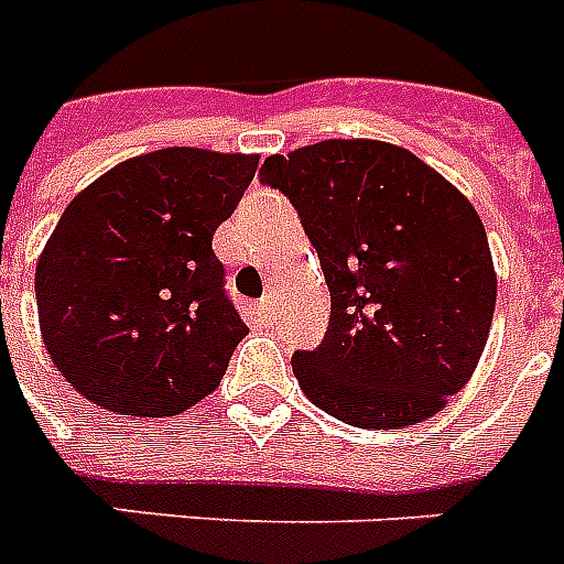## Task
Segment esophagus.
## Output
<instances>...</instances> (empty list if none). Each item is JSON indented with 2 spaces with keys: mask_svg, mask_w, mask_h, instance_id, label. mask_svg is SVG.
I'll return each instance as SVG.
<instances>
[{
  "mask_svg": "<svg viewBox=\"0 0 564 564\" xmlns=\"http://www.w3.org/2000/svg\"><path fill=\"white\" fill-rule=\"evenodd\" d=\"M258 318H260V322H263V324H272L274 318H278V306H274V295L260 297Z\"/></svg>",
  "mask_w": 564,
  "mask_h": 564,
  "instance_id": "obj_1",
  "label": "esophagus"
}]
</instances>
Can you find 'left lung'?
Returning <instances> with one entry per match:
<instances>
[{
    "label": "left lung",
    "mask_w": 564,
    "mask_h": 564,
    "mask_svg": "<svg viewBox=\"0 0 564 564\" xmlns=\"http://www.w3.org/2000/svg\"><path fill=\"white\" fill-rule=\"evenodd\" d=\"M329 286V327L292 356L297 386L359 429H405L469 382L496 313V269L473 203L397 144L329 139L269 155Z\"/></svg>",
    "instance_id": "left-lung-1"
}]
</instances>
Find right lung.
<instances>
[{"label":"right lung","mask_w":564,"mask_h":564,"mask_svg":"<svg viewBox=\"0 0 564 564\" xmlns=\"http://www.w3.org/2000/svg\"><path fill=\"white\" fill-rule=\"evenodd\" d=\"M258 155L167 148L116 164L68 203L34 274L45 350L77 393L171 416L219 386L249 333L210 240Z\"/></svg>","instance_id":"add662e5"}]
</instances>
